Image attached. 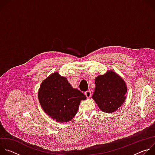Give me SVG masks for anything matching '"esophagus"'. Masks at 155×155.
Listing matches in <instances>:
<instances>
[{
    "label": "esophagus",
    "mask_w": 155,
    "mask_h": 155,
    "mask_svg": "<svg viewBox=\"0 0 155 155\" xmlns=\"http://www.w3.org/2000/svg\"><path fill=\"white\" fill-rule=\"evenodd\" d=\"M85 95L87 98H90L91 96V92L90 90H88L85 92Z\"/></svg>",
    "instance_id": "34e87169"
}]
</instances>
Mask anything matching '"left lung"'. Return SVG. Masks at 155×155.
Masks as SVG:
<instances>
[{
  "label": "left lung",
  "instance_id": "obj_1",
  "mask_svg": "<svg viewBox=\"0 0 155 155\" xmlns=\"http://www.w3.org/2000/svg\"><path fill=\"white\" fill-rule=\"evenodd\" d=\"M95 91L92 96L99 108L105 113L117 110L126 99L127 86L124 81L113 71L99 75L95 80Z\"/></svg>",
  "mask_w": 155,
  "mask_h": 155
}]
</instances>
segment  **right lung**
<instances>
[{
    "label": "right lung",
    "instance_id": "obj_1",
    "mask_svg": "<svg viewBox=\"0 0 155 155\" xmlns=\"http://www.w3.org/2000/svg\"><path fill=\"white\" fill-rule=\"evenodd\" d=\"M39 102L47 114L59 122L71 121L76 115L80 101L86 96L73 88L66 78L52 74L40 85Z\"/></svg>",
    "mask_w": 155,
    "mask_h": 155
}]
</instances>
